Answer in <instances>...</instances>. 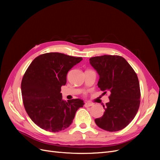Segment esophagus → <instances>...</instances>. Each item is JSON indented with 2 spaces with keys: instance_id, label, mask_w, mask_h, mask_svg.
Instances as JSON below:
<instances>
[{
  "instance_id": "obj_1",
  "label": "esophagus",
  "mask_w": 160,
  "mask_h": 160,
  "mask_svg": "<svg viewBox=\"0 0 160 160\" xmlns=\"http://www.w3.org/2000/svg\"><path fill=\"white\" fill-rule=\"evenodd\" d=\"M91 106H92V104H91V103H85V108L91 107Z\"/></svg>"
}]
</instances>
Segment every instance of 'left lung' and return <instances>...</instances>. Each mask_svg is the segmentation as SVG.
Segmentation results:
<instances>
[{
    "label": "left lung",
    "instance_id": "left-lung-1",
    "mask_svg": "<svg viewBox=\"0 0 160 160\" xmlns=\"http://www.w3.org/2000/svg\"><path fill=\"white\" fill-rule=\"evenodd\" d=\"M99 75L98 85L103 94L110 92L104 113L95 119L98 126L108 132L125 128L136 115L140 104V88L137 74L123 57L102 55L89 59Z\"/></svg>",
    "mask_w": 160,
    "mask_h": 160
}]
</instances>
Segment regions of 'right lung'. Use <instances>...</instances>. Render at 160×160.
<instances>
[{
    "mask_svg": "<svg viewBox=\"0 0 160 160\" xmlns=\"http://www.w3.org/2000/svg\"><path fill=\"white\" fill-rule=\"evenodd\" d=\"M83 60L60 52H48L34 59L21 82L24 107L32 122L51 132L63 130L72 123L83 100H62L61 86L72 67Z\"/></svg>",
    "mask_w": 160,
    "mask_h": 160,
    "instance_id": "obj_1",
    "label": "right lung"
}]
</instances>
